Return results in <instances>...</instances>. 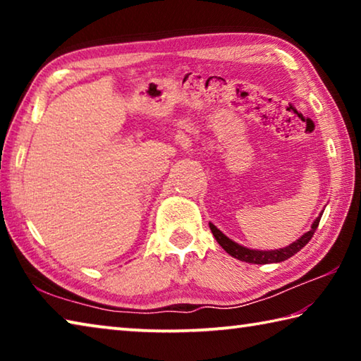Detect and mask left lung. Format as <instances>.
<instances>
[{
  "label": "left lung",
  "mask_w": 361,
  "mask_h": 361,
  "mask_svg": "<svg viewBox=\"0 0 361 361\" xmlns=\"http://www.w3.org/2000/svg\"><path fill=\"white\" fill-rule=\"evenodd\" d=\"M322 215H323V212L315 218V221L312 223V226H310V229L305 232V234L299 237L298 240H295L293 243H290V245H286L283 248H279V250L247 248L243 245H239V243L234 240H231L229 237H226L213 223H209V224H210V229L213 232V235H215L216 242L224 248L226 253H229L232 256V258L240 259L243 262H250V264H269V262H282L285 259H288L293 255H296L302 247L307 245L309 240L312 239L314 232L317 231V228H319Z\"/></svg>",
  "instance_id": "obj_1"
}]
</instances>
